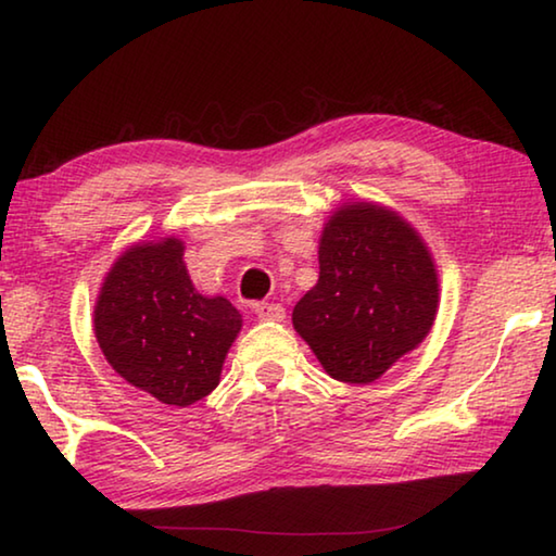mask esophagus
<instances>
[{
	"label": "esophagus",
	"mask_w": 556,
	"mask_h": 556,
	"mask_svg": "<svg viewBox=\"0 0 556 556\" xmlns=\"http://www.w3.org/2000/svg\"><path fill=\"white\" fill-rule=\"evenodd\" d=\"M254 314H257V319L262 321H285V306L275 304V302H260L254 304Z\"/></svg>",
	"instance_id": "1"
}]
</instances>
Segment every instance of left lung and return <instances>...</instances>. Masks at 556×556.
Segmentation results:
<instances>
[{"label":"left lung","instance_id":"8db88e82","mask_svg":"<svg viewBox=\"0 0 556 556\" xmlns=\"http://www.w3.org/2000/svg\"><path fill=\"white\" fill-rule=\"evenodd\" d=\"M438 271L420 235L374 202H349L319 240V281L299 299V337L343 383H374L428 337Z\"/></svg>","mask_w":556,"mask_h":556}]
</instances>
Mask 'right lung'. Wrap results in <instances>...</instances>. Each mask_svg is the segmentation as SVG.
Returning a JSON list of instances; mask_svg holds the SVG:
<instances>
[{
	"instance_id": "1",
	"label": "right lung",
	"mask_w": 556,
	"mask_h": 556,
	"mask_svg": "<svg viewBox=\"0 0 556 556\" xmlns=\"http://www.w3.org/2000/svg\"><path fill=\"white\" fill-rule=\"evenodd\" d=\"M175 237L138 242L103 279L93 331L113 371L167 405L215 391L242 316L225 296H202Z\"/></svg>"
}]
</instances>
